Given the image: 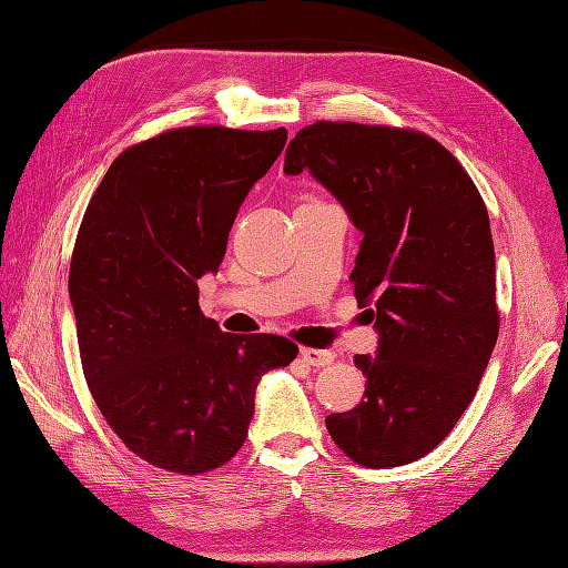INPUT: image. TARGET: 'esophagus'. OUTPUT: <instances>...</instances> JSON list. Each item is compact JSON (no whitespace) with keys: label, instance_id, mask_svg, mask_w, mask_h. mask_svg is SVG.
Here are the masks:
<instances>
[{"label":"esophagus","instance_id":"34e87169","mask_svg":"<svg viewBox=\"0 0 568 568\" xmlns=\"http://www.w3.org/2000/svg\"><path fill=\"white\" fill-rule=\"evenodd\" d=\"M302 359L315 368L327 366L334 362V353L332 351H317V348H302Z\"/></svg>","mask_w":568,"mask_h":568}]
</instances>
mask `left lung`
<instances>
[{
	"label": "left lung",
	"instance_id": "1",
	"mask_svg": "<svg viewBox=\"0 0 568 568\" xmlns=\"http://www.w3.org/2000/svg\"><path fill=\"white\" fill-rule=\"evenodd\" d=\"M364 234L351 283L381 334L355 355L364 399L327 415L336 446L366 468L402 466L446 438L499 336L495 243L483 196L457 158L408 128L317 120L285 151Z\"/></svg>",
	"mask_w": 568,
	"mask_h": 568
}]
</instances>
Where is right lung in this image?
<instances>
[{
    "instance_id": "obj_1",
    "label": "right lung",
    "mask_w": 568,
    "mask_h": 568,
    "mask_svg": "<svg viewBox=\"0 0 568 568\" xmlns=\"http://www.w3.org/2000/svg\"><path fill=\"white\" fill-rule=\"evenodd\" d=\"M285 141V128L166 130L122 151L85 209L69 266L83 374L118 438L164 471L227 464L260 378L300 353L283 336L220 332L196 287Z\"/></svg>"
}]
</instances>
